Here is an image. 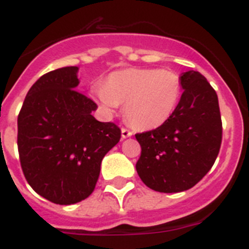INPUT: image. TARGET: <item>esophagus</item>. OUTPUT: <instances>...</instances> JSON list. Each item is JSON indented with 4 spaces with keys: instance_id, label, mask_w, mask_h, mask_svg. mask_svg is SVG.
Segmentation results:
<instances>
[{
    "instance_id": "esophagus-1",
    "label": "esophagus",
    "mask_w": 249,
    "mask_h": 249,
    "mask_svg": "<svg viewBox=\"0 0 249 249\" xmlns=\"http://www.w3.org/2000/svg\"><path fill=\"white\" fill-rule=\"evenodd\" d=\"M121 133H122V138H127V137H131L133 133H132L131 129L126 128V127H122V129H121Z\"/></svg>"
}]
</instances>
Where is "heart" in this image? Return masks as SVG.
I'll use <instances>...</instances> for the list:
<instances>
[{
	"mask_svg": "<svg viewBox=\"0 0 249 249\" xmlns=\"http://www.w3.org/2000/svg\"><path fill=\"white\" fill-rule=\"evenodd\" d=\"M103 108L113 112L126 105L124 114L140 129L157 128L168 120L182 96V80L171 70L127 68L113 72L106 85L94 87Z\"/></svg>",
	"mask_w": 249,
	"mask_h": 249,
	"instance_id": "heart-1",
	"label": "heart"
}]
</instances>
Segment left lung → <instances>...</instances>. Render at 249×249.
<instances>
[{
    "mask_svg": "<svg viewBox=\"0 0 249 249\" xmlns=\"http://www.w3.org/2000/svg\"><path fill=\"white\" fill-rule=\"evenodd\" d=\"M184 89L172 116L160 127L136 133V169L144 184L163 193L192 188L212 168L222 143L218 97L206 77L183 72Z\"/></svg>",
    "mask_w": 249,
    "mask_h": 249,
    "instance_id": "left-lung-1",
    "label": "left lung"
}]
</instances>
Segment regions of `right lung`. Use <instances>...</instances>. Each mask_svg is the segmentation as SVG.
<instances>
[{"label":"right lung","instance_id":"add662e5","mask_svg":"<svg viewBox=\"0 0 249 249\" xmlns=\"http://www.w3.org/2000/svg\"><path fill=\"white\" fill-rule=\"evenodd\" d=\"M78 67H62L35 82L19 111L17 147L22 172L35 192L73 204L93 192L101 162L121 129L91 114L97 105L78 92Z\"/></svg>","mask_w":249,"mask_h":249}]
</instances>
